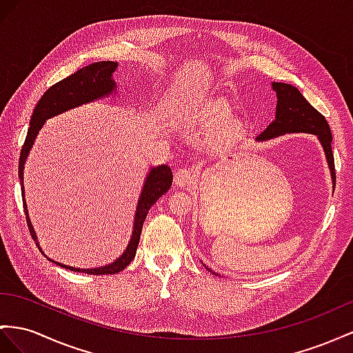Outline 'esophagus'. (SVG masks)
I'll use <instances>...</instances> for the list:
<instances>
[{"label":"esophagus","instance_id":"esophagus-1","mask_svg":"<svg viewBox=\"0 0 353 353\" xmlns=\"http://www.w3.org/2000/svg\"><path fill=\"white\" fill-rule=\"evenodd\" d=\"M194 171L191 168H179L174 173V185L177 188H188L194 183Z\"/></svg>","mask_w":353,"mask_h":353}]
</instances>
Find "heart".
I'll use <instances>...</instances> for the list:
<instances>
[{
	"mask_svg": "<svg viewBox=\"0 0 353 353\" xmlns=\"http://www.w3.org/2000/svg\"><path fill=\"white\" fill-rule=\"evenodd\" d=\"M195 128L204 135H212L219 131L213 137V148L216 150H225L231 148L240 137V126L232 123V113L223 104H209L192 114L191 119Z\"/></svg>",
	"mask_w": 353,
	"mask_h": 353,
	"instance_id": "heart-1",
	"label": "heart"
}]
</instances>
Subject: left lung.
Listing matches in <instances>:
<instances>
[{
    "instance_id": "1",
    "label": "left lung",
    "mask_w": 353,
    "mask_h": 353,
    "mask_svg": "<svg viewBox=\"0 0 353 353\" xmlns=\"http://www.w3.org/2000/svg\"><path fill=\"white\" fill-rule=\"evenodd\" d=\"M273 90L277 97L276 105V117L267 128L261 132L256 141H267L271 139H277L285 134H295V132H307L313 134L318 137L322 144V149L327 158L328 167L331 171L332 188L336 186V168H334V155L331 149L332 135L328 122L325 117L316 110V108L307 101L303 94L295 86L288 83H271ZM210 273L218 276L209 267H205Z\"/></svg>"
}]
</instances>
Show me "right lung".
Returning a JSON list of instances; mask_svg holds the SVG:
<instances>
[{"mask_svg": "<svg viewBox=\"0 0 353 353\" xmlns=\"http://www.w3.org/2000/svg\"><path fill=\"white\" fill-rule=\"evenodd\" d=\"M117 65L119 64L113 61H99V62H92V64L77 70L74 74H71L64 80H61V82L50 86L46 92L43 94L40 101L34 108L28 134H26L23 148L21 150L19 180L22 186V198H23V210L26 216V223H28L31 236L40 250L41 248L37 239V234L34 231V227L28 214V207H26V201H25L23 168H25L26 158L30 155V150L32 149L35 139H37L39 131L43 128L44 122L50 119V117L65 113L71 110V108L94 103L97 99H103L105 97L117 94V85L113 79V73L116 71ZM171 183H173V173H171V168L168 165H157L149 170L146 180H144L137 207H135L132 234L128 241V246H126V249L123 250V254L119 258H116L113 263L105 264L103 267H95V268H77V267H70V265L57 263V261H53L50 258L49 261L55 263L57 265H61L62 268L77 271V273L97 274V276L119 273V271H122L126 265H128L135 256V252H137V246L141 236L143 223L146 221V216L150 210V207L157 203L158 198H161L165 192H168ZM41 254H44L43 250Z\"/></svg>", "mask_w": 353, "mask_h": 353, "instance_id": "right-lung-1", "label": "right lung"}]
</instances>
